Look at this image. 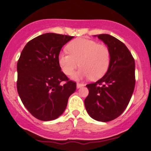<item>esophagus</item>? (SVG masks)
<instances>
[{"label":"esophagus","mask_w":151,"mask_h":151,"mask_svg":"<svg viewBox=\"0 0 151 151\" xmlns=\"http://www.w3.org/2000/svg\"><path fill=\"white\" fill-rule=\"evenodd\" d=\"M84 86V84L83 83H77V88H81V87H83Z\"/></svg>","instance_id":"esophagus-1"}]
</instances>
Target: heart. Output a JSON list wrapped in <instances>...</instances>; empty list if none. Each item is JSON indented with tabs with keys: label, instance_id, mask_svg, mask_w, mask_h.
Masks as SVG:
<instances>
[{
	"label": "heart",
	"instance_id": "b5f03b06",
	"mask_svg": "<svg viewBox=\"0 0 151 151\" xmlns=\"http://www.w3.org/2000/svg\"><path fill=\"white\" fill-rule=\"evenodd\" d=\"M68 53L58 55V63L66 75H71L76 68H82L73 77H90L93 80L101 78L107 71L110 63V52L106 45L91 39L80 38L71 41L66 47Z\"/></svg>",
	"mask_w": 151,
	"mask_h": 151
}]
</instances>
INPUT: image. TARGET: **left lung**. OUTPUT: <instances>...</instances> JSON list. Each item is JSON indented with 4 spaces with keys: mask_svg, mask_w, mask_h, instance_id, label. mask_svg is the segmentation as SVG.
Returning <instances> with one entry per match:
<instances>
[{
    "mask_svg": "<svg viewBox=\"0 0 151 151\" xmlns=\"http://www.w3.org/2000/svg\"><path fill=\"white\" fill-rule=\"evenodd\" d=\"M110 52V63L104 77L86 85L87 112L93 119L108 122L123 113L130 101L135 86V62L126 45L114 36L99 34Z\"/></svg>",
    "mask_w": 151,
    "mask_h": 151,
    "instance_id": "obj_1",
    "label": "left lung"
}]
</instances>
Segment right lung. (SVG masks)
Masks as SVG:
<instances>
[{
  "label": "right lung",
  "instance_id": "add662e5",
  "mask_svg": "<svg viewBox=\"0 0 151 151\" xmlns=\"http://www.w3.org/2000/svg\"><path fill=\"white\" fill-rule=\"evenodd\" d=\"M73 38L53 33L40 35L27 43L18 60V94L29 112L40 121L60 116L76 91V83L68 80L58 63L60 50Z\"/></svg>",
  "mask_w": 151,
  "mask_h": 151
}]
</instances>
